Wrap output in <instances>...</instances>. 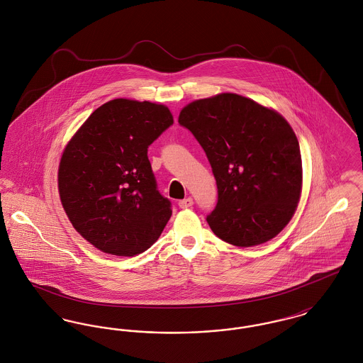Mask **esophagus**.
Listing matches in <instances>:
<instances>
[{"label": "esophagus", "mask_w": 363, "mask_h": 363, "mask_svg": "<svg viewBox=\"0 0 363 363\" xmlns=\"http://www.w3.org/2000/svg\"><path fill=\"white\" fill-rule=\"evenodd\" d=\"M191 206H193V199H191V197L184 199V200H181V201L178 203V207L182 208V209H185V208H190Z\"/></svg>", "instance_id": "34e87169"}]
</instances>
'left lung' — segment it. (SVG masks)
<instances>
[{
	"mask_svg": "<svg viewBox=\"0 0 363 363\" xmlns=\"http://www.w3.org/2000/svg\"><path fill=\"white\" fill-rule=\"evenodd\" d=\"M178 122L203 147L218 186L207 216L220 240L249 247L289 225L302 189L299 143L275 110L237 94L194 101Z\"/></svg>",
	"mask_w": 363,
	"mask_h": 363,
	"instance_id": "8db88e82",
	"label": "left lung"
}]
</instances>
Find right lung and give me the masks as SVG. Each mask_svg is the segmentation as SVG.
I'll return each instance as SVG.
<instances>
[{
  "label": "right lung",
  "instance_id": "right-lung-1",
  "mask_svg": "<svg viewBox=\"0 0 363 363\" xmlns=\"http://www.w3.org/2000/svg\"><path fill=\"white\" fill-rule=\"evenodd\" d=\"M173 122L163 104L114 99L68 143L58 169L61 203L76 231L104 253L133 257L167 225L172 203L157 190L147 152Z\"/></svg>",
  "mask_w": 363,
  "mask_h": 363
}]
</instances>
